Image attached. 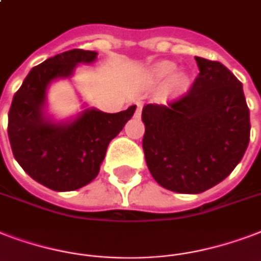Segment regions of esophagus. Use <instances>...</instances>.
I'll list each match as a JSON object with an SVG mask.
<instances>
[{"instance_id": "esophagus-1", "label": "esophagus", "mask_w": 261, "mask_h": 261, "mask_svg": "<svg viewBox=\"0 0 261 261\" xmlns=\"http://www.w3.org/2000/svg\"><path fill=\"white\" fill-rule=\"evenodd\" d=\"M133 107H134V108H135L134 116L135 117H141V105H139V104H133Z\"/></svg>"}]
</instances>
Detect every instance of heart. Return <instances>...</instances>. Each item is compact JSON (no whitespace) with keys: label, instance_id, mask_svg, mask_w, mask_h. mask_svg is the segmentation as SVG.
<instances>
[{"label":"heart","instance_id":"1","mask_svg":"<svg viewBox=\"0 0 261 261\" xmlns=\"http://www.w3.org/2000/svg\"><path fill=\"white\" fill-rule=\"evenodd\" d=\"M176 71V65L172 61H160L149 69L146 73V82L149 85H159L167 80L159 94V99L162 102H167L182 95L189 87V76L185 73H173Z\"/></svg>","mask_w":261,"mask_h":261}]
</instances>
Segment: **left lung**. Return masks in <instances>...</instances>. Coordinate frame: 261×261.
<instances>
[{"label":"left lung","mask_w":261,"mask_h":261,"mask_svg":"<svg viewBox=\"0 0 261 261\" xmlns=\"http://www.w3.org/2000/svg\"><path fill=\"white\" fill-rule=\"evenodd\" d=\"M196 61L200 73L186 94L142 109V148L150 174L163 188L186 194L227 178L250 137L242 83L219 61Z\"/></svg>","instance_id":"left-lung-1"}]
</instances>
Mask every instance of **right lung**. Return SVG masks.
Listing matches in <instances>:
<instances>
[{
    "instance_id": "right-lung-1",
    "label": "right lung",
    "mask_w": 261,
    "mask_h": 261,
    "mask_svg": "<svg viewBox=\"0 0 261 261\" xmlns=\"http://www.w3.org/2000/svg\"><path fill=\"white\" fill-rule=\"evenodd\" d=\"M97 51L72 49L34 67L15 93L8 115V137L20 167L38 184L56 192L76 190L98 175L109 142L134 115L130 107L117 113L85 109L68 123L45 115L46 89L69 77L81 63H93Z\"/></svg>"
}]
</instances>
